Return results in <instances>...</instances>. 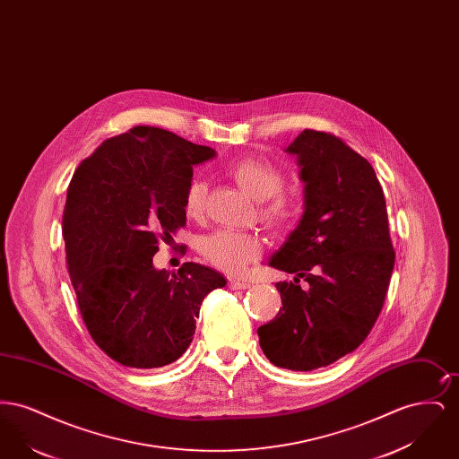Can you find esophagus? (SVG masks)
<instances>
[{"mask_svg":"<svg viewBox=\"0 0 459 459\" xmlns=\"http://www.w3.org/2000/svg\"><path fill=\"white\" fill-rule=\"evenodd\" d=\"M229 287L234 289V290H238V289L244 290V289H249L251 284L246 282V281H239V279H230V281H229Z\"/></svg>","mask_w":459,"mask_h":459,"instance_id":"obj_1","label":"esophagus"}]
</instances>
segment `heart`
Segmentation results:
<instances>
[{
  "label": "heart",
  "instance_id": "obj_1",
  "mask_svg": "<svg viewBox=\"0 0 459 459\" xmlns=\"http://www.w3.org/2000/svg\"><path fill=\"white\" fill-rule=\"evenodd\" d=\"M227 175L240 189L258 201V219L268 230H281L294 215V199L284 191L285 175L279 165L264 158H242L227 169ZM206 187L203 180L193 178L184 195V213L191 220L204 215ZM262 240L253 234L217 230L199 242L203 260L225 273L240 270L262 255Z\"/></svg>",
  "mask_w": 459,
  "mask_h": 459
}]
</instances>
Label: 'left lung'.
<instances>
[{
	"mask_svg": "<svg viewBox=\"0 0 459 459\" xmlns=\"http://www.w3.org/2000/svg\"><path fill=\"white\" fill-rule=\"evenodd\" d=\"M287 152L301 167L305 213L270 266L296 277L275 284L282 307L258 335L275 367L309 371L367 339L387 296L395 251L384 191L367 158L341 137L311 129Z\"/></svg>",
	"mask_w": 459,
	"mask_h": 459,
	"instance_id": "left-lung-1",
	"label": "left lung"
}]
</instances>
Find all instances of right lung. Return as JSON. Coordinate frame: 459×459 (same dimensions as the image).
I'll list each match as a JSON object with an SVG mask.
<instances>
[{"label":"right lung","instance_id":"obj_1","mask_svg":"<svg viewBox=\"0 0 459 459\" xmlns=\"http://www.w3.org/2000/svg\"><path fill=\"white\" fill-rule=\"evenodd\" d=\"M215 156L174 132L137 126L101 143L66 189L62 234L81 316L98 348L131 368H160L189 348L219 272L154 270L158 244L186 225L193 165Z\"/></svg>","mask_w":459,"mask_h":459}]
</instances>
